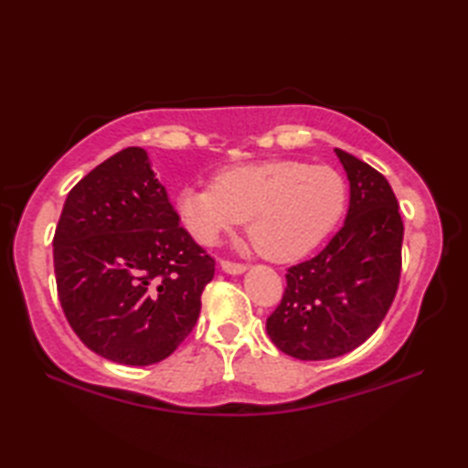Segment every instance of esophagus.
<instances>
[{"label": "esophagus", "mask_w": 468, "mask_h": 468, "mask_svg": "<svg viewBox=\"0 0 468 468\" xmlns=\"http://www.w3.org/2000/svg\"><path fill=\"white\" fill-rule=\"evenodd\" d=\"M221 270H223L225 273H233V275H237V273H243V271L247 270V265H245V263H237V261L223 260V261H221Z\"/></svg>", "instance_id": "34e87169"}]
</instances>
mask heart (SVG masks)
Listing matches in <instances>:
<instances>
[{
	"label": "heart",
	"instance_id": "b5f03b06",
	"mask_svg": "<svg viewBox=\"0 0 468 468\" xmlns=\"http://www.w3.org/2000/svg\"><path fill=\"white\" fill-rule=\"evenodd\" d=\"M176 203L197 241L211 245L247 218L257 251L273 261H293L340 221L347 185L330 166L282 158L225 168L215 185L185 186Z\"/></svg>",
	"mask_w": 468,
	"mask_h": 468
}]
</instances>
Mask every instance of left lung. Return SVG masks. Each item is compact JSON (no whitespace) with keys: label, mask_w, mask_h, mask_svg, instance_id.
Masks as SVG:
<instances>
[{"label":"left lung","mask_w":468,"mask_h":468,"mask_svg":"<svg viewBox=\"0 0 468 468\" xmlns=\"http://www.w3.org/2000/svg\"><path fill=\"white\" fill-rule=\"evenodd\" d=\"M350 181L344 227L312 260L292 265L267 334L297 360L356 350L382 324L399 292L404 225L386 176L335 148Z\"/></svg>","instance_id":"left-lung-1"}]
</instances>
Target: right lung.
<instances>
[{
	"label": "right lung",
	"instance_id": "right-lung-1",
	"mask_svg": "<svg viewBox=\"0 0 468 468\" xmlns=\"http://www.w3.org/2000/svg\"><path fill=\"white\" fill-rule=\"evenodd\" d=\"M178 221L138 146L106 158L68 193L54 235L58 297L98 356L156 364L193 332L215 260Z\"/></svg>",
	"mask_w": 468,
	"mask_h": 468
}]
</instances>
